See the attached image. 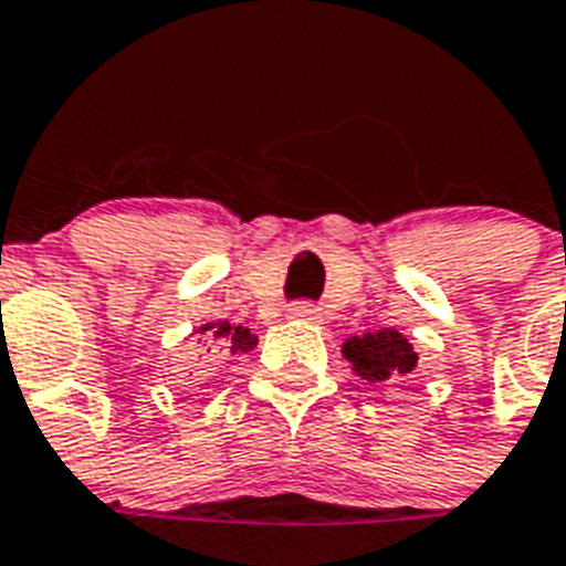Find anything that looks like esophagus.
I'll use <instances>...</instances> for the list:
<instances>
[{"instance_id": "1", "label": "esophagus", "mask_w": 566, "mask_h": 566, "mask_svg": "<svg viewBox=\"0 0 566 566\" xmlns=\"http://www.w3.org/2000/svg\"><path fill=\"white\" fill-rule=\"evenodd\" d=\"M289 318L297 321H312V324H318L321 321V310L315 304H306V301H297V304L289 306Z\"/></svg>"}]
</instances>
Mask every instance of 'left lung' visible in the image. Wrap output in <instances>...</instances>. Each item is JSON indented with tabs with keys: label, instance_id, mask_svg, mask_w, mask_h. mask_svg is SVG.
<instances>
[{
	"label": "left lung",
	"instance_id": "1",
	"mask_svg": "<svg viewBox=\"0 0 566 566\" xmlns=\"http://www.w3.org/2000/svg\"><path fill=\"white\" fill-rule=\"evenodd\" d=\"M345 359L354 365V370L368 382H386L391 377L411 374L418 365V354L411 350L409 338L391 327L374 329L365 336H350L342 345Z\"/></svg>",
	"mask_w": 566,
	"mask_h": 566
}]
</instances>
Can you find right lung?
Returning a JSON list of instances; mask_svg holds the SVG:
<instances>
[{"instance_id": "obj_1", "label": "right lung", "mask_w": 566, "mask_h": 566, "mask_svg": "<svg viewBox=\"0 0 566 566\" xmlns=\"http://www.w3.org/2000/svg\"><path fill=\"white\" fill-rule=\"evenodd\" d=\"M198 345L207 347V354H248L256 347V336L248 327H233L230 321H210L198 327Z\"/></svg>"}]
</instances>
